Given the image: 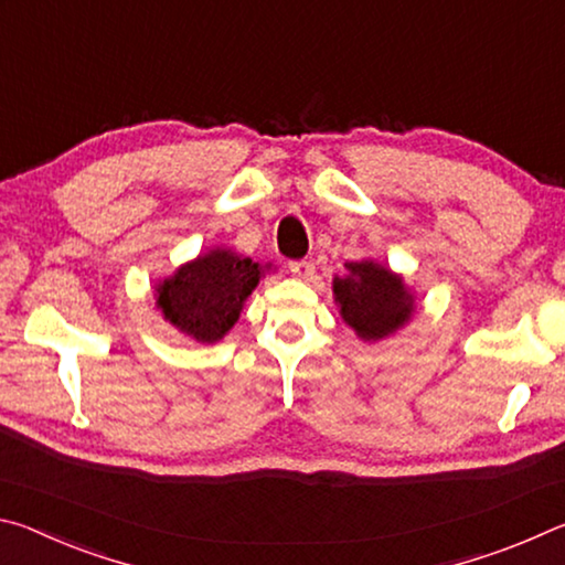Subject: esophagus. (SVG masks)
I'll list each match as a JSON object with an SVG mask.
<instances>
[{"label":"esophagus","mask_w":565,"mask_h":565,"mask_svg":"<svg viewBox=\"0 0 565 565\" xmlns=\"http://www.w3.org/2000/svg\"><path fill=\"white\" fill-rule=\"evenodd\" d=\"M289 271L296 276V279L301 281H311L313 274H317V266H313L311 259H303V262H291L289 264Z\"/></svg>","instance_id":"1"}]
</instances>
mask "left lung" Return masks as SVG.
Listing matches in <instances>:
<instances>
[{"instance_id":"1","label":"left lung","mask_w":565,"mask_h":565,"mask_svg":"<svg viewBox=\"0 0 565 565\" xmlns=\"http://www.w3.org/2000/svg\"><path fill=\"white\" fill-rule=\"evenodd\" d=\"M331 289L343 323L361 341L388 339L416 313V296L404 276L374 259L349 262L347 274L333 276Z\"/></svg>"}]
</instances>
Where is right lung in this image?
Segmentation results:
<instances>
[{"mask_svg":"<svg viewBox=\"0 0 565 565\" xmlns=\"http://www.w3.org/2000/svg\"><path fill=\"white\" fill-rule=\"evenodd\" d=\"M269 269L271 264L262 266L234 248L214 246L154 286L157 309L184 337L216 343L234 329L246 299Z\"/></svg>","mask_w":565,"mask_h":565,"instance_id":"right-lung-1","label":"right lung"}]
</instances>
